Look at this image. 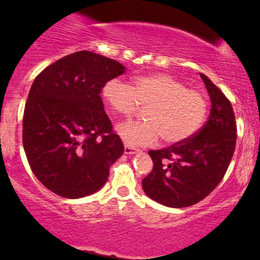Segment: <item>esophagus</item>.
Segmentation results:
<instances>
[{"label":"esophagus","instance_id":"1","mask_svg":"<svg viewBox=\"0 0 260 260\" xmlns=\"http://www.w3.org/2000/svg\"><path fill=\"white\" fill-rule=\"evenodd\" d=\"M137 151H138V149L137 148L131 147V145H128V144L124 145V153L126 154H136Z\"/></svg>","mask_w":260,"mask_h":260}]
</instances>
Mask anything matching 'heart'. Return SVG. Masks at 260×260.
Here are the masks:
<instances>
[{
	"instance_id": "1",
	"label": "heart",
	"mask_w": 260,
	"mask_h": 260,
	"mask_svg": "<svg viewBox=\"0 0 260 260\" xmlns=\"http://www.w3.org/2000/svg\"><path fill=\"white\" fill-rule=\"evenodd\" d=\"M101 94L110 109L124 117L145 105V120L129 121L117 127L124 142L132 145H153L160 138L166 144L183 143L198 133L207 120L205 95L169 74L136 77L132 86L118 78L110 79Z\"/></svg>"
}]
</instances>
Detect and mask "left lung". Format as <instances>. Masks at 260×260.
I'll list each match as a JSON object with an SVG mask.
<instances>
[{
  "mask_svg": "<svg viewBox=\"0 0 260 260\" xmlns=\"http://www.w3.org/2000/svg\"><path fill=\"white\" fill-rule=\"evenodd\" d=\"M201 77L211 100L208 121L186 142L149 151L154 166L143 178V189L166 207H190L210 194L228 171L236 148L231 103L205 74Z\"/></svg>",
  "mask_w": 260,
  "mask_h": 260,
  "instance_id": "8db88e82",
  "label": "left lung"
}]
</instances>
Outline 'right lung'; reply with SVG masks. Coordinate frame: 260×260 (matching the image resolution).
Listing matches in <instances>:
<instances>
[{
  "label": "right lung",
  "mask_w": 260,
  "mask_h": 260,
  "mask_svg": "<svg viewBox=\"0 0 260 260\" xmlns=\"http://www.w3.org/2000/svg\"><path fill=\"white\" fill-rule=\"evenodd\" d=\"M123 73L115 59L78 51L47 66L32 82L23 116V147L32 174L55 194H92L123 154L100 98L107 80Z\"/></svg>",
  "instance_id": "obj_1"
}]
</instances>
